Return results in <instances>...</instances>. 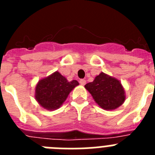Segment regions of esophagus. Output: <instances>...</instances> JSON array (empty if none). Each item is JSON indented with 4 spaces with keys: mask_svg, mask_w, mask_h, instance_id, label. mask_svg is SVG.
<instances>
[{
    "mask_svg": "<svg viewBox=\"0 0 155 155\" xmlns=\"http://www.w3.org/2000/svg\"><path fill=\"white\" fill-rule=\"evenodd\" d=\"M79 82H80V84H81V85H84V84H86V81L84 80V79H81Z\"/></svg>",
    "mask_w": 155,
    "mask_h": 155,
    "instance_id": "34e87169",
    "label": "esophagus"
}]
</instances>
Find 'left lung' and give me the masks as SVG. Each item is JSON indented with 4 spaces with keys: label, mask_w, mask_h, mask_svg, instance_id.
Listing matches in <instances>:
<instances>
[{
    "label": "left lung",
    "mask_w": 155,
    "mask_h": 155,
    "mask_svg": "<svg viewBox=\"0 0 155 155\" xmlns=\"http://www.w3.org/2000/svg\"><path fill=\"white\" fill-rule=\"evenodd\" d=\"M100 107L105 110H114L123 105L126 99L124 88L118 79L100 73L92 82L84 85Z\"/></svg>",
    "instance_id": "left-lung-1"
}]
</instances>
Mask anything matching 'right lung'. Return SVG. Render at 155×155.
<instances>
[{
  "label": "right lung",
  "instance_id": "obj_1",
  "mask_svg": "<svg viewBox=\"0 0 155 155\" xmlns=\"http://www.w3.org/2000/svg\"><path fill=\"white\" fill-rule=\"evenodd\" d=\"M78 84V81H68L65 77L56 71L37 83L35 100L42 108L47 110H55L61 107L70 92Z\"/></svg>",
  "mask_w": 155,
  "mask_h": 155
}]
</instances>
